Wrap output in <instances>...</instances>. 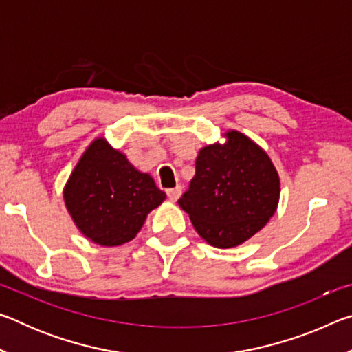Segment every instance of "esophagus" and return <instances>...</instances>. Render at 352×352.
<instances>
[{
    "label": "esophagus",
    "instance_id": "1",
    "mask_svg": "<svg viewBox=\"0 0 352 352\" xmlns=\"http://www.w3.org/2000/svg\"><path fill=\"white\" fill-rule=\"evenodd\" d=\"M166 194H168V199L170 201H177L178 199H180V195H182V186H175V188H172V189H168V190H166Z\"/></svg>",
    "mask_w": 352,
    "mask_h": 352
}]
</instances>
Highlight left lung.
I'll return each instance as SVG.
<instances>
[{"mask_svg": "<svg viewBox=\"0 0 352 352\" xmlns=\"http://www.w3.org/2000/svg\"><path fill=\"white\" fill-rule=\"evenodd\" d=\"M200 148L195 175L178 205L201 239L217 248L241 245L261 231L279 204V175L261 146L237 130Z\"/></svg>", "mask_w": 352, "mask_h": 352, "instance_id": "obj_1", "label": "left lung"}]
</instances>
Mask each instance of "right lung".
Returning <instances> with one entry per match:
<instances>
[{
  "instance_id": "1",
  "label": "right lung",
  "mask_w": 352,
  "mask_h": 352,
  "mask_svg": "<svg viewBox=\"0 0 352 352\" xmlns=\"http://www.w3.org/2000/svg\"><path fill=\"white\" fill-rule=\"evenodd\" d=\"M166 194L104 136L91 141L63 188L65 206L80 233L102 247L135 239Z\"/></svg>"
}]
</instances>
